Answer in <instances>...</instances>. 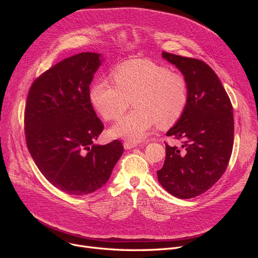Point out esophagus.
Listing matches in <instances>:
<instances>
[{
  "label": "esophagus",
  "instance_id": "1",
  "mask_svg": "<svg viewBox=\"0 0 258 258\" xmlns=\"http://www.w3.org/2000/svg\"><path fill=\"white\" fill-rule=\"evenodd\" d=\"M123 146H124L125 150H131V148L136 147V146H137V144H136V143H134V142L126 141V142H124V143H123Z\"/></svg>",
  "mask_w": 258,
  "mask_h": 258
}]
</instances>
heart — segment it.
Returning a JSON list of instances; mask_svg holds the SVG:
<instances>
[{
	"instance_id": "heart-1",
	"label": "heart",
	"mask_w": 258,
	"mask_h": 258,
	"mask_svg": "<svg viewBox=\"0 0 258 258\" xmlns=\"http://www.w3.org/2000/svg\"><path fill=\"white\" fill-rule=\"evenodd\" d=\"M114 78L116 84L106 78L97 80L90 90V99L105 120L120 117L133 100L136 108L111 130L116 137L140 142L156 124L164 128L177 123L186 110L187 81L167 67L150 60H131L117 68Z\"/></svg>"
}]
</instances>
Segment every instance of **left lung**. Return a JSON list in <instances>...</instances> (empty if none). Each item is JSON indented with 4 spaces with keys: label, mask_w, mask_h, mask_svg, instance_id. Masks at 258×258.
<instances>
[{
    "label": "left lung",
    "mask_w": 258,
    "mask_h": 258,
    "mask_svg": "<svg viewBox=\"0 0 258 258\" xmlns=\"http://www.w3.org/2000/svg\"><path fill=\"white\" fill-rule=\"evenodd\" d=\"M188 84V104L166 134L182 147L165 144L158 180L170 195L191 199L207 191L225 172L233 148V108L218 75L204 61L163 52Z\"/></svg>",
    "instance_id": "8db88e82"
}]
</instances>
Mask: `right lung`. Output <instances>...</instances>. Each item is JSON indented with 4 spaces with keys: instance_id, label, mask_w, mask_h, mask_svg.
Here are the masks:
<instances>
[{
    "instance_id": "right-lung-1",
    "label": "right lung",
    "mask_w": 258,
    "mask_h": 258,
    "mask_svg": "<svg viewBox=\"0 0 258 258\" xmlns=\"http://www.w3.org/2000/svg\"><path fill=\"white\" fill-rule=\"evenodd\" d=\"M103 61L84 52L36 78L25 110L26 143L44 177L61 191L86 196L101 188L123 154L118 140L95 144L103 124L90 99V85Z\"/></svg>"
}]
</instances>
